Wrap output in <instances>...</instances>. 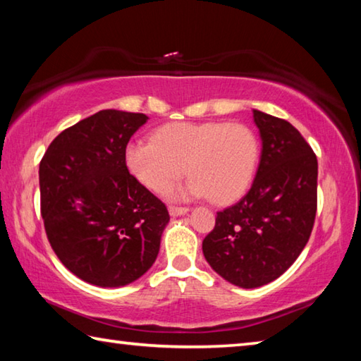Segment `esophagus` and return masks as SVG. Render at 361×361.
Segmentation results:
<instances>
[{"mask_svg":"<svg viewBox=\"0 0 361 361\" xmlns=\"http://www.w3.org/2000/svg\"><path fill=\"white\" fill-rule=\"evenodd\" d=\"M189 212L188 207H169V213L172 216H181V215H186Z\"/></svg>","mask_w":361,"mask_h":361,"instance_id":"34e87169","label":"esophagus"}]
</instances>
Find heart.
Wrapping results in <instances>:
<instances>
[{
  "label": "heart",
  "instance_id": "1",
  "mask_svg": "<svg viewBox=\"0 0 361 361\" xmlns=\"http://www.w3.org/2000/svg\"><path fill=\"white\" fill-rule=\"evenodd\" d=\"M124 159L129 172L152 192H167L186 167L191 176L173 197H212L224 205L240 199L253 183L259 140L239 122H172L152 140H132Z\"/></svg>",
  "mask_w": 361,
  "mask_h": 361
}]
</instances>
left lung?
<instances>
[{
    "instance_id": "left-lung-1",
    "label": "left lung",
    "mask_w": 361,
    "mask_h": 361,
    "mask_svg": "<svg viewBox=\"0 0 361 361\" xmlns=\"http://www.w3.org/2000/svg\"><path fill=\"white\" fill-rule=\"evenodd\" d=\"M261 157L250 191L216 213L202 242L213 271L240 288L279 279L307 243L317 212L319 164L288 121L253 109Z\"/></svg>"
}]
</instances>
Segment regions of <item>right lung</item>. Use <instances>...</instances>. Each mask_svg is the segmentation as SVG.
I'll return each mask as SVG.
<instances>
[{
	"instance_id": "1",
	"label": "right lung",
	"mask_w": 361,
	"mask_h": 361,
	"mask_svg": "<svg viewBox=\"0 0 361 361\" xmlns=\"http://www.w3.org/2000/svg\"><path fill=\"white\" fill-rule=\"evenodd\" d=\"M148 116L102 109L63 130L39 164L41 215L62 264L102 288L135 282L154 264L169 212L126 166Z\"/></svg>"
}]
</instances>
